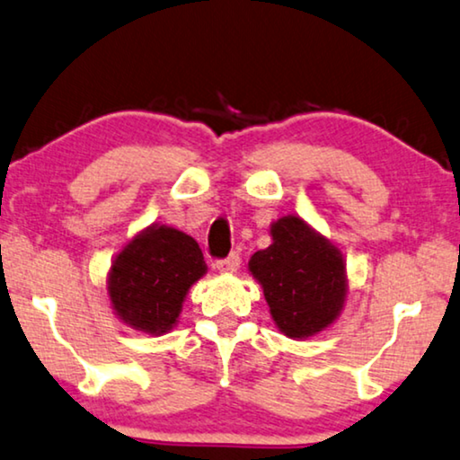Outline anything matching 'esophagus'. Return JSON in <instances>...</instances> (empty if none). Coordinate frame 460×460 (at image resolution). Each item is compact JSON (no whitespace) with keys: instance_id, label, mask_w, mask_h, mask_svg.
I'll return each mask as SVG.
<instances>
[{"instance_id":"34e87169","label":"esophagus","mask_w":460,"mask_h":460,"mask_svg":"<svg viewBox=\"0 0 460 460\" xmlns=\"http://www.w3.org/2000/svg\"><path fill=\"white\" fill-rule=\"evenodd\" d=\"M239 264H242V258H239V254H229L227 258H225V261L217 262V269L225 275H231V273H237Z\"/></svg>"}]
</instances>
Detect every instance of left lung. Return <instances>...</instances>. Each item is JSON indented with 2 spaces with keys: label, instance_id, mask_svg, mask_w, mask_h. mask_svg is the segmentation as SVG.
Listing matches in <instances>:
<instances>
[{
  "label": "left lung",
  "instance_id": "obj_1",
  "mask_svg": "<svg viewBox=\"0 0 460 460\" xmlns=\"http://www.w3.org/2000/svg\"><path fill=\"white\" fill-rule=\"evenodd\" d=\"M273 243L252 254L248 270L261 283L277 329L308 340L332 327L348 297L346 261L338 245L297 215L270 223Z\"/></svg>",
  "mask_w": 460,
  "mask_h": 460
}]
</instances>
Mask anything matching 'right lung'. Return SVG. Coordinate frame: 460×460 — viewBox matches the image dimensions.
Wrapping results in <instances>:
<instances>
[{"label": "right lung", "mask_w": 460, "mask_h": 460, "mask_svg": "<svg viewBox=\"0 0 460 460\" xmlns=\"http://www.w3.org/2000/svg\"><path fill=\"white\" fill-rule=\"evenodd\" d=\"M206 270L196 239L152 223L127 242L110 264V306L135 332L164 335L179 323L187 292Z\"/></svg>", "instance_id": "1"}]
</instances>
